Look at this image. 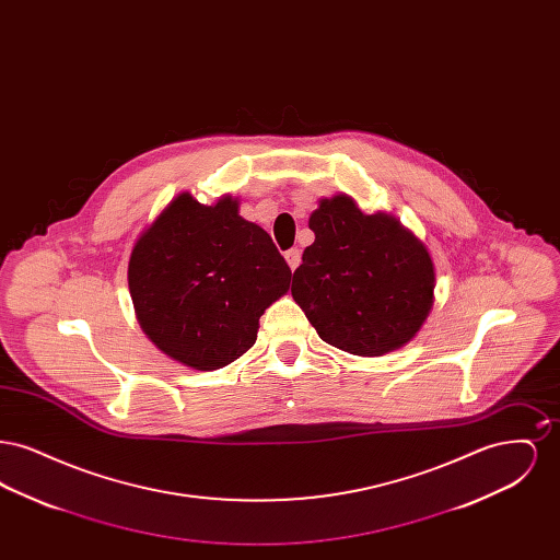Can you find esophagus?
I'll list each match as a JSON object with an SVG mask.
<instances>
[{
	"instance_id": "obj_1",
	"label": "esophagus",
	"mask_w": 560,
	"mask_h": 560,
	"mask_svg": "<svg viewBox=\"0 0 560 560\" xmlns=\"http://www.w3.org/2000/svg\"><path fill=\"white\" fill-rule=\"evenodd\" d=\"M285 260H288L290 268L295 270V267H298V265H300V260H302V254H300V249H298V247L288 249V252H285Z\"/></svg>"
}]
</instances>
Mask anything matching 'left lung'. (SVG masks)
I'll list each match as a JSON object with an SVG mask.
<instances>
[{
	"instance_id": "obj_1",
	"label": "left lung",
	"mask_w": 560,
	"mask_h": 560,
	"mask_svg": "<svg viewBox=\"0 0 560 560\" xmlns=\"http://www.w3.org/2000/svg\"><path fill=\"white\" fill-rule=\"evenodd\" d=\"M313 245L293 270L292 295L320 340L377 357L409 342L432 308L434 267L399 220L361 212L347 195L308 220Z\"/></svg>"
}]
</instances>
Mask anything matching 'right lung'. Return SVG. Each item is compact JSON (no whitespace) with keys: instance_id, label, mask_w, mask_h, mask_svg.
Returning a JSON list of instances; mask_svg holds the SVG:
<instances>
[{"instance_id":"obj_1","label":"right lung","mask_w":560,"mask_h":560,"mask_svg":"<svg viewBox=\"0 0 560 560\" xmlns=\"http://www.w3.org/2000/svg\"><path fill=\"white\" fill-rule=\"evenodd\" d=\"M292 270L231 197L178 195L136 241L128 283L142 331L192 370H220L254 347L258 320L290 290Z\"/></svg>"}]
</instances>
